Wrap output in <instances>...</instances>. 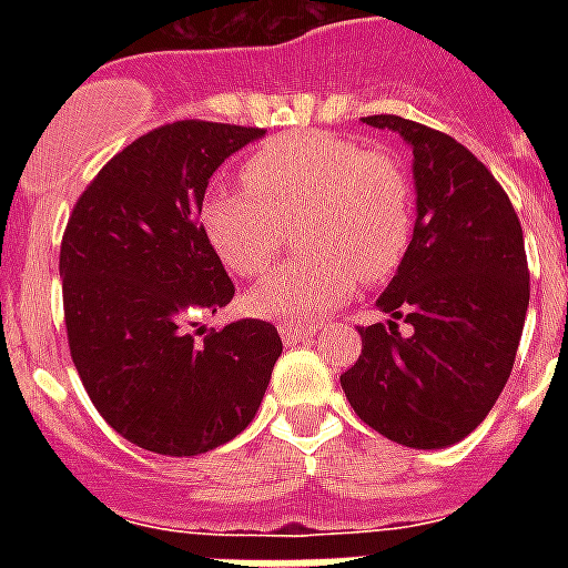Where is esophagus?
<instances>
[{"mask_svg": "<svg viewBox=\"0 0 568 568\" xmlns=\"http://www.w3.org/2000/svg\"><path fill=\"white\" fill-rule=\"evenodd\" d=\"M280 336H283L285 345L292 347V345H301V342H312V338H315V333H312V329H301V327H280Z\"/></svg>", "mask_w": 568, "mask_h": 568, "instance_id": "obj_1", "label": "esophagus"}]
</instances>
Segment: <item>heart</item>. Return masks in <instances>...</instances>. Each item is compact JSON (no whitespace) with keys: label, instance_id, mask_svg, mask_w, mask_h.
<instances>
[{"label":"heart","instance_id":"heart-1","mask_svg":"<svg viewBox=\"0 0 568 568\" xmlns=\"http://www.w3.org/2000/svg\"><path fill=\"white\" fill-rule=\"evenodd\" d=\"M247 189H217L200 209L223 265L258 276L303 221L312 258L276 267L247 294V312L283 327H310L354 294L359 276L395 274L413 239V185L392 153L329 132L276 138L244 164Z\"/></svg>","mask_w":568,"mask_h":568}]
</instances>
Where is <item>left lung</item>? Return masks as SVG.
I'll use <instances>...</instances> for the list:
<instances>
[{
	"mask_svg": "<svg viewBox=\"0 0 568 568\" xmlns=\"http://www.w3.org/2000/svg\"><path fill=\"white\" fill-rule=\"evenodd\" d=\"M363 123L413 150L415 226L377 297L388 321L359 329L363 354L342 388L386 439L448 448L489 415L516 363L530 301L525 235L510 196L454 138L395 114Z\"/></svg>",
	"mask_w": 568,
	"mask_h": 568,
	"instance_id": "1",
	"label": "left lung"
}]
</instances>
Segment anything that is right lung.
Wrapping results in <instances>:
<instances>
[{
	"instance_id": "right-lung-1",
	"label": "right lung",
	"mask_w": 568,
	"mask_h": 568,
	"mask_svg": "<svg viewBox=\"0 0 568 568\" xmlns=\"http://www.w3.org/2000/svg\"><path fill=\"white\" fill-rule=\"evenodd\" d=\"M262 135L205 120L153 129L70 214L58 265L70 354L97 413L138 448L196 457L235 439L283 354L267 321H232L203 342L189 333L235 294L200 226L205 189Z\"/></svg>"
}]
</instances>
